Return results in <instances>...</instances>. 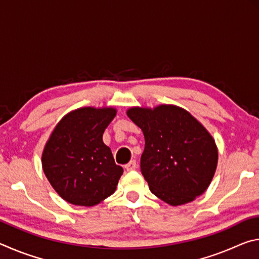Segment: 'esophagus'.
<instances>
[{
  "label": "esophagus",
  "instance_id": "esophagus-1",
  "mask_svg": "<svg viewBox=\"0 0 259 259\" xmlns=\"http://www.w3.org/2000/svg\"><path fill=\"white\" fill-rule=\"evenodd\" d=\"M136 168H137V163H136L135 160H131L129 163L125 164L126 171H133V170H135Z\"/></svg>",
  "mask_w": 259,
  "mask_h": 259
}]
</instances>
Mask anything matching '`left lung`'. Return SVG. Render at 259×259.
<instances>
[{
	"label": "left lung",
	"mask_w": 259,
	"mask_h": 259,
	"mask_svg": "<svg viewBox=\"0 0 259 259\" xmlns=\"http://www.w3.org/2000/svg\"><path fill=\"white\" fill-rule=\"evenodd\" d=\"M126 115L145 137L140 170L153 194L170 205H182L207 190L218 148L200 121L170 104L130 107Z\"/></svg>",
	"instance_id": "obj_1"
}]
</instances>
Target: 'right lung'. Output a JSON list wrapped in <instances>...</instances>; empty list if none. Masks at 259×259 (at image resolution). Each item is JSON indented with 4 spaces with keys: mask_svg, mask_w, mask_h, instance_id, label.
Instances as JSON below:
<instances>
[{
    "mask_svg": "<svg viewBox=\"0 0 259 259\" xmlns=\"http://www.w3.org/2000/svg\"><path fill=\"white\" fill-rule=\"evenodd\" d=\"M115 115V107L76 108L52 130L42 152V169L61 199L93 207L115 192L123 168L103 142Z\"/></svg>",
    "mask_w": 259,
    "mask_h": 259,
    "instance_id": "right-lung-1",
    "label": "right lung"
}]
</instances>
